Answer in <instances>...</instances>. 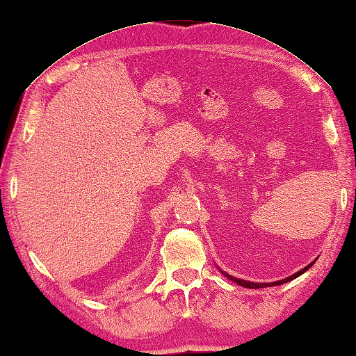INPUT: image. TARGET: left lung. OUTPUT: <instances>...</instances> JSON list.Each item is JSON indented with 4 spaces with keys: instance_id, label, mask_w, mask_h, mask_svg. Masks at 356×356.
<instances>
[{
    "instance_id": "8db88e82",
    "label": "left lung",
    "mask_w": 356,
    "mask_h": 356,
    "mask_svg": "<svg viewBox=\"0 0 356 356\" xmlns=\"http://www.w3.org/2000/svg\"><path fill=\"white\" fill-rule=\"evenodd\" d=\"M312 267V264L310 266H307L305 268H302V270H299L298 273H295V275H291V276H289V277H285V280H282V281H276V282H270V284H264V282H248V281H243V280H238V277H234V276H232V275H227L225 271H222V273H224V276H227L228 280H232L233 282H236L238 285H241V287H247V289H262V287H273V285H281V284H285V282H289V281H291V280H295V277H298V276H301L304 271H307L309 268Z\"/></svg>"
}]
</instances>
